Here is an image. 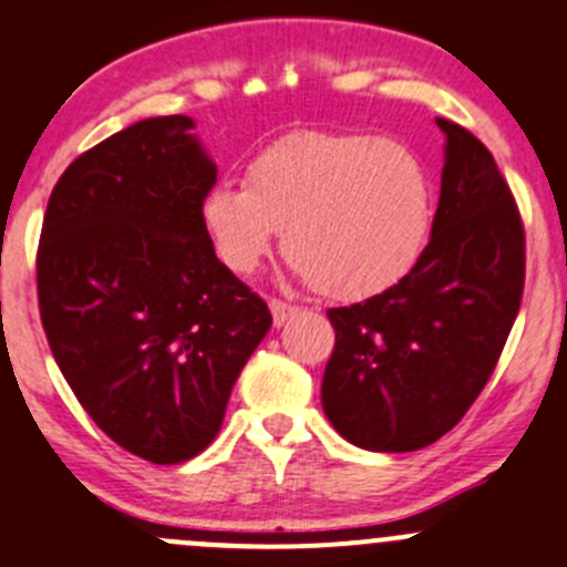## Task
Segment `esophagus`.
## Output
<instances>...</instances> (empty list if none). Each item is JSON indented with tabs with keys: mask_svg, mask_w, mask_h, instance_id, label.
I'll return each instance as SVG.
<instances>
[{
	"mask_svg": "<svg viewBox=\"0 0 567 567\" xmlns=\"http://www.w3.org/2000/svg\"><path fill=\"white\" fill-rule=\"evenodd\" d=\"M268 308H271L274 324L277 327H282L285 321H290L296 313H299V308H296V305H288V301H282V299H271L268 301Z\"/></svg>",
	"mask_w": 567,
	"mask_h": 567,
	"instance_id": "obj_1",
	"label": "esophagus"
}]
</instances>
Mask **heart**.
<instances>
[{
	"label": "heart",
	"mask_w": 567,
	"mask_h": 567,
	"mask_svg": "<svg viewBox=\"0 0 567 567\" xmlns=\"http://www.w3.org/2000/svg\"><path fill=\"white\" fill-rule=\"evenodd\" d=\"M431 173L420 153L380 134L305 131L251 158L246 182L200 200L215 254L235 274L268 257L279 226L301 277L330 299H369L420 262L433 231Z\"/></svg>",
	"instance_id": "1"
}]
</instances>
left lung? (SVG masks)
Instances as JSON below:
<instances>
[{"instance_id": "8db88e82", "label": "left lung", "mask_w": 567, "mask_h": 567, "mask_svg": "<svg viewBox=\"0 0 567 567\" xmlns=\"http://www.w3.org/2000/svg\"><path fill=\"white\" fill-rule=\"evenodd\" d=\"M447 136L431 243L405 279L327 310L336 347L321 380L327 420L363 451L409 453L462 422L492 378L526 282V231L478 136Z\"/></svg>"}]
</instances>
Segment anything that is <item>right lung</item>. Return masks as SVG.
I'll return each mask as SVG.
<instances>
[{"mask_svg":"<svg viewBox=\"0 0 567 567\" xmlns=\"http://www.w3.org/2000/svg\"><path fill=\"white\" fill-rule=\"evenodd\" d=\"M184 114L151 116L58 178L35 254L52 358L100 431L153 464L198 456L271 310L215 257L218 167Z\"/></svg>","mask_w":567,"mask_h":567,"instance_id":"add662e5","label":"right lung"}]
</instances>
